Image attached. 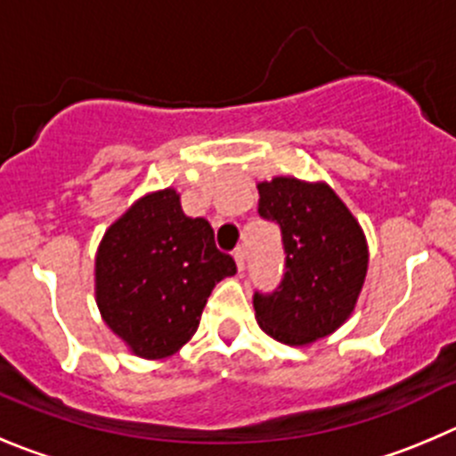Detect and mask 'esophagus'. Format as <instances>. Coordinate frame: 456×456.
Wrapping results in <instances>:
<instances>
[{
  "instance_id": "34e87169",
  "label": "esophagus",
  "mask_w": 456,
  "mask_h": 456,
  "mask_svg": "<svg viewBox=\"0 0 456 456\" xmlns=\"http://www.w3.org/2000/svg\"><path fill=\"white\" fill-rule=\"evenodd\" d=\"M235 262H237V268H240V271H244V266H246V248H244V246H237V248H235Z\"/></svg>"
}]
</instances>
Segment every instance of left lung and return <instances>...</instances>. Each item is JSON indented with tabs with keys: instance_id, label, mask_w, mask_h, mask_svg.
Masks as SVG:
<instances>
[{
	"instance_id": "obj_1",
	"label": "left lung",
	"mask_w": 456,
	"mask_h": 456,
	"mask_svg": "<svg viewBox=\"0 0 456 456\" xmlns=\"http://www.w3.org/2000/svg\"><path fill=\"white\" fill-rule=\"evenodd\" d=\"M257 190L259 215L280 224L286 273L271 296L255 293V318L277 342L311 345L354 314L370 266L367 237L324 181L273 176Z\"/></svg>"
}]
</instances>
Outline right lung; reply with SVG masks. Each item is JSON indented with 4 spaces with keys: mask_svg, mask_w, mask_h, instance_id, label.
Segmentation results:
<instances>
[{
    "mask_svg": "<svg viewBox=\"0 0 456 456\" xmlns=\"http://www.w3.org/2000/svg\"><path fill=\"white\" fill-rule=\"evenodd\" d=\"M237 273L206 219L181 208L175 188L147 192L102 235L95 253V305L138 358L160 361L199 329L216 281Z\"/></svg>",
    "mask_w": 456,
    "mask_h": 456,
    "instance_id": "add662e5",
    "label": "right lung"
}]
</instances>
